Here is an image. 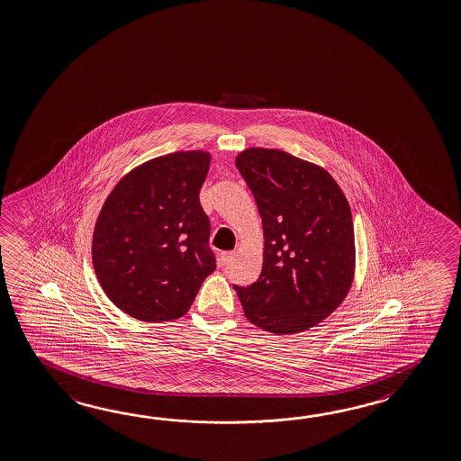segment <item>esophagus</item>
Masks as SVG:
<instances>
[{
  "label": "esophagus",
  "mask_w": 461,
  "mask_h": 461,
  "mask_svg": "<svg viewBox=\"0 0 461 461\" xmlns=\"http://www.w3.org/2000/svg\"><path fill=\"white\" fill-rule=\"evenodd\" d=\"M234 256H236L234 252H222V254H221V258H219V264H221V266L229 264V262L234 258Z\"/></svg>",
  "instance_id": "esophagus-1"
}]
</instances>
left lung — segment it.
Here are the masks:
<instances>
[{
    "instance_id": "obj_1",
    "label": "left lung",
    "mask_w": 461,
    "mask_h": 461,
    "mask_svg": "<svg viewBox=\"0 0 461 461\" xmlns=\"http://www.w3.org/2000/svg\"><path fill=\"white\" fill-rule=\"evenodd\" d=\"M236 166L264 225L258 282L234 285L244 313L276 335L309 330L342 303L354 282L348 201L323 167L285 150L249 148Z\"/></svg>"
}]
</instances>
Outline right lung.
<instances>
[{
  "label": "right lung",
  "instance_id": "add662e5",
  "mask_svg": "<svg viewBox=\"0 0 461 461\" xmlns=\"http://www.w3.org/2000/svg\"><path fill=\"white\" fill-rule=\"evenodd\" d=\"M211 154L179 150L129 171L97 215L93 266L109 300L140 321L191 309L215 268L211 224L199 203Z\"/></svg>",
  "mask_w": 461,
  "mask_h": 461
}]
</instances>
